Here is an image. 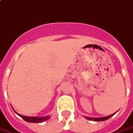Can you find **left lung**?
I'll return each mask as SVG.
<instances>
[{"label":"left lung","instance_id":"1","mask_svg":"<svg viewBox=\"0 0 133 133\" xmlns=\"http://www.w3.org/2000/svg\"><path fill=\"white\" fill-rule=\"evenodd\" d=\"M115 113V114H116ZM115 114L110 115V116H105V117H99V118H93V117H89V116H85V118L89 119L90 121H94V122H101V121H105L107 119L110 118V117H112Z\"/></svg>","mask_w":133,"mask_h":133}]
</instances>
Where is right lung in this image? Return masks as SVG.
<instances>
[{
    "instance_id": "obj_1",
    "label": "right lung",
    "mask_w": 133,
    "mask_h": 133,
    "mask_svg": "<svg viewBox=\"0 0 133 133\" xmlns=\"http://www.w3.org/2000/svg\"><path fill=\"white\" fill-rule=\"evenodd\" d=\"M20 117L23 118L25 122L31 123H42L43 122H45L48 119H50V116H47L44 117H36V116H25L21 114H18Z\"/></svg>"
}]
</instances>
